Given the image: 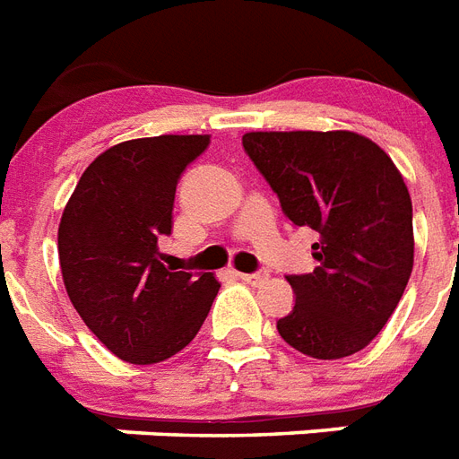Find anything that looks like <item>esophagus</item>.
Instances as JSON below:
<instances>
[{"label": "esophagus", "mask_w": 459, "mask_h": 459, "mask_svg": "<svg viewBox=\"0 0 459 459\" xmlns=\"http://www.w3.org/2000/svg\"><path fill=\"white\" fill-rule=\"evenodd\" d=\"M241 281H247V284H260V281L267 280V270H258V273H239L237 274Z\"/></svg>", "instance_id": "1"}]
</instances>
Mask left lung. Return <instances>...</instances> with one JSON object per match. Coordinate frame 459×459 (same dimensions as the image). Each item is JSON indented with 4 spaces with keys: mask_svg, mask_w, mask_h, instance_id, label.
I'll use <instances>...</instances> for the list:
<instances>
[{
    "mask_svg": "<svg viewBox=\"0 0 459 459\" xmlns=\"http://www.w3.org/2000/svg\"><path fill=\"white\" fill-rule=\"evenodd\" d=\"M241 144L284 215L320 234L317 267L287 277L296 303L277 332L317 360L358 353L412 273V201L401 172L372 139L346 130L248 132Z\"/></svg>",
    "mask_w": 459,
    "mask_h": 459,
    "instance_id": "left-lung-1",
    "label": "left lung"
}]
</instances>
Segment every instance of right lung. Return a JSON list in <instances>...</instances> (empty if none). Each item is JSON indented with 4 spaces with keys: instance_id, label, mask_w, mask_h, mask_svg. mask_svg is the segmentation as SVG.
I'll list each match as a JSON object with an SVG mask.
<instances>
[{
    "instance_id": "obj_1",
    "label": "right lung",
    "mask_w": 459,
    "mask_h": 459,
    "mask_svg": "<svg viewBox=\"0 0 459 459\" xmlns=\"http://www.w3.org/2000/svg\"><path fill=\"white\" fill-rule=\"evenodd\" d=\"M208 134H160L111 146L82 172L58 225L65 291L90 332L132 365L179 353L208 317L218 280L160 263L175 189Z\"/></svg>"
}]
</instances>
